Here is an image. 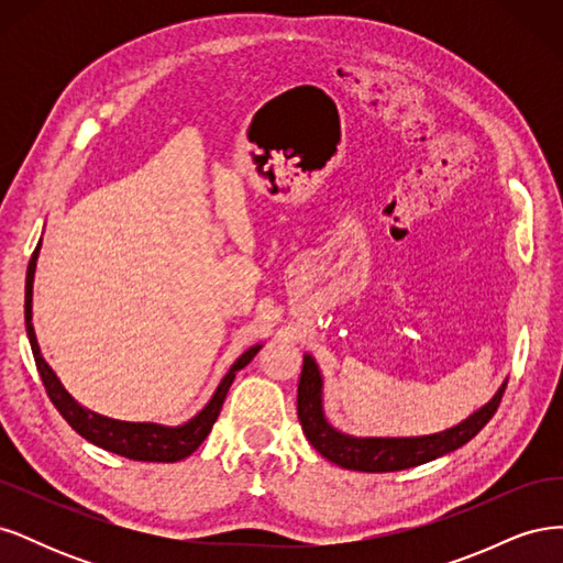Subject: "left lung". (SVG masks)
Returning <instances> with one entry per match:
<instances>
[{"label":"left lung","instance_id":"8db88e82","mask_svg":"<svg viewBox=\"0 0 563 563\" xmlns=\"http://www.w3.org/2000/svg\"><path fill=\"white\" fill-rule=\"evenodd\" d=\"M507 383L479 411L449 430L420 437H356L340 432L323 411V376L312 354H302V373L298 383V418L310 444L338 467L354 472H399L418 467L446 455L482 432L484 424L498 411Z\"/></svg>","mask_w":563,"mask_h":563}]
</instances>
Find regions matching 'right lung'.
I'll use <instances>...</instances> for the list:
<instances>
[{
	"label": "right lung",
	"mask_w": 563,
	"mask_h": 563,
	"mask_svg": "<svg viewBox=\"0 0 563 563\" xmlns=\"http://www.w3.org/2000/svg\"><path fill=\"white\" fill-rule=\"evenodd\" d=\"M40 249H42V240H40L35 253H32L30 265H27V277H25V331L30 338L32 354H35L42 383L46 387V395L58 408V413L67 420V424H70L77 434L91 441L93 446L106 449L117 455H124L129 460H143V463H178V460L192 455L201 446V441L209 437L213 422L218 420V413H220V408H223V401L228 397V389L236 376V371H242L253 360V356L258 354V350L263 345L261 343L253 345L236 356L234 364L223 376V380L218 383L207 406H203L201 411H197L190 420H185L180 424L131 422V420H117V418L100 416V413L91 411V408L81 406L70 395V391L63 387L60 378L56 376V371L51 368L42 356L35 327H32V286H35Z\"/></svg>",
	"instance_id": "add662e5"
}]
</instances>
